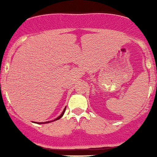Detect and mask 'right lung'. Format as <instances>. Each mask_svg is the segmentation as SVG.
I'll list each match as a JSON object with an SVG mask.
<instances>
[{
  "instance_id": "right-lung-1",
  "label": "right lung",
  "mask_w": 157,
  "mask_h": 157,
  "mask_svg": "<svg viewBox=\"0 0 157 157\" xmlns=\"http://www.w3.org/2000/svg\"><path fill=\"white\" fill-rule=\"evenodd\" d=\"M65 110H66V108H65L64 109H63V112H62V113L60 115H59V116H58L57 118H56V119H55V120H52V121H47V122H44V123H43V122H41V123H38V124H44V123H51V122H53V121H56V120H59V119H60V118L62 117V116H63V114H64V112H65Z\"/></svg>"
}]
</instances>
